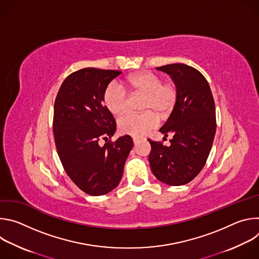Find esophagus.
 <instances>
[{"label": "esophagus", "instance_id": "obj_1", "mask_svg": "<svg viewBox=\"0 0 259 259\" xmlns=\"http://www.w3.org/2000/svg\"><path fill=\"white\" fill-rule=\"evenodd\" d=\"M140 139L139 138H136V137H133V142H134V145H137L139 143Z\"/></svg>", "mask_w": 259, "mask_h": 259}]
</instances>
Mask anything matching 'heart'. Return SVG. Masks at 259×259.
Here are the masks:
<instances>
[{
	"label": "heart",
	"instance_id": "heart-1",
	"mask_svg": "<svg viewBox=\"0 0 259 259\" xmlns=\"http://www.w3.org/2000/svg\"><path fill=\"white\" fill-rule=\"evenodd\" d=\"M126 86L131 93L145 94L144 113L129 112L118 121L119 130L123 134L134 137H143L159 125V117L169 115L178 99V88L173 81L162 82V78L153 71H140L129 76ZM103 103L109 113L119 115L127 108L129 94L118 81H112L103 91Z\"/></svg>",
	"mask_w": 259,
	"mask_h": 259
}]
</instances>
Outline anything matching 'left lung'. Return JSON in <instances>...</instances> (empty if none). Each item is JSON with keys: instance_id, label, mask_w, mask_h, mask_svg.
<instances>
[{"instance_id": "8db88e82", "label": "left lung", "mask_w": 259, "mask_h": 259, "mask_svg": "<svg viewBox=\"0 0 259 259\" xmlns=\"http://www.w3.org/2000/svg\"><path fill=\"white\" fill-rule=\"evenodd\" d=\"M171 76L178 88V99L160 131L172 134L170 145L149 139V156L154 175L169 186H183L203 169L216 132L215 103L210 86L193 66L173 63L157 67Z\"/></svg>"}]
</instances>
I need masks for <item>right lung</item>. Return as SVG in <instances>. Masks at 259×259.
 Here are the masks:
<instances>
[{"mask_svg": "<svg viewBox=\"0 0 259 259\" xmlns=\"http://www.w3.org/2000/svg\"><path fill=\"white\" fill-rule=\"evenodd\" d=\"M122 71L86 67L63 81L55 102L53 132L64 171L90 196H102L118 187L126 159L133 147L131 136L113 141L116 121L103 104V91ZM106 140L103 147L98 141Z\"/></svg>", "mask_w": 259, "mask_h": 259, "instance_id": "add662e5", "label": "right lung"}]
</instances>
